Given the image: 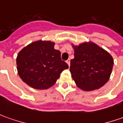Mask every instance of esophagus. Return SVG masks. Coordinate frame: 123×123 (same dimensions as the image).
<instances>
[{
    "label": "esophagus",
    "mask_w": 123,
    "mask_h": 123,
    "mask_svg": "<svg viewBox=\"0 0 123 123\" xmlns=\"http://www.w3.org/2000/svg\"><path fill=\"white\" fill-rule=\"evenodd\" d=\"M66 62H67V63L68 64V66H70V59H68V60H67Z\"/></svg>",
    "instance_id": "obj_1"
}]
</instances>
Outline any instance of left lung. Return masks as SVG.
Returning a JSON list of instances; mask_svg holds the SVG:
<instances>
[{
  "mask_svg": "<svg viewBox=\"0 0 123 123\" xmlns=\"http://www.w3.org/2000/svg\"><path fill=\"white\" fill-rule=\"evenodd\" d=\"M74 58L70 72L80 89H99L110 78L114 61L111 55L94 43H83L74 46Z\"/></svg>",
  "mask_w": 123,
  "mask_h": 123,
  "instance_id": "left-lung-1",
  "label": "left lung"
}]
</instances>
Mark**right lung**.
I'll list each match as a JSON object with an SVG mask.
<instances>
[{"instance_id": "right-lung-1", "label": "right lung", "mask_w": 123, "mask_h": 123, "mask_svg": "<svg viewBox=\"0 0 123 123\" xmlns=\"http://www.w3.org/2000/svg\"><path fill=\"white\" fill-rule=\"evenodd\" d=\"M50 41H37L27 45L17 57L21 79L30 87L46 90L55 84L68 65L62 61L61 52Z\"/></svg>"}]
</instances>
